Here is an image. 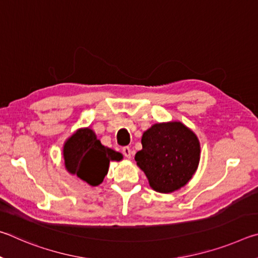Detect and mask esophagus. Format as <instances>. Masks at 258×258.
Returning <instances> with one entry per match:
<instances>
[{"label":"esophagus","instance_id":"obj_1","mask_svg":"<svg viewBox=\"0 0 258 258\" xmlns=\"http://www.w3.org/2000/svg\"><path fill=\"white\" fill-rule=\"evenodd\" d=\"M123 154H124L126 158H128V159L132 158V150H131L130 147H124L123 148Z\"/></svg>","mask_w":258,"mask_h":258}]
</instances>
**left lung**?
<instances>
[{"label": "left lung", "mask_w": 258, "mask_h": 258, "mask_svg": "<svg viewBox=\"0 0 258 258\" xmlns=\"http://www.w3.org/2000/svg\"><path fill=\"white\" fill-rule=\"evenodd\" d=\"M141 143L135 161L157 192L171 194L181 189L197 171L199 139L181 121L154 124L143 133Z\"/></svg>", "instance_id": "8db88e82"}]
</instances>
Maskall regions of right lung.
I'll return each instance as SVG.
<instances>
[{
	"label": "right lung",
	"mask_w": 258,
	"mask_h": 258,
	"mask_svg": "<svg viewBox=\"0 0 258 258\" xmlns=\"http://www.w3.org/2000/svg\"><path fill=\"white\" fill-rule=\"evenodd\" d=\"M64 167L87 184L97 186L102 183L112 160L120 161L123 155L101 145L97 134L90 127L78 128L64 142L62 148Z\"/></svg>",
	"instance_id": "add662e5"
}]
</instances>
